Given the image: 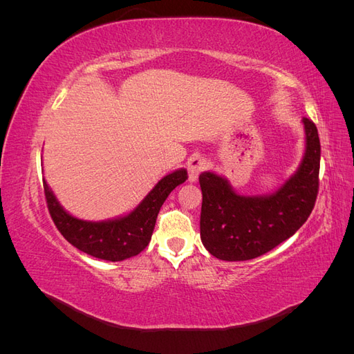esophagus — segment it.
<instances>
[{
	"label": "esophagus",
	"instance_id": "34e87169",
	"mask_svg": "<svg viewBox=\"0 0 354 354\" xmlns=\"http://www.w3.org/2000/svg\"><path fill=\"white\" fill-rule=\"evenodd\" d=\"M207 168V160L202 156H194L187 160V171H189V180L196 181L198 176Z\"/></svg>",
	"mask_w": 354,
	"mask_h": 354
}]
</instances>
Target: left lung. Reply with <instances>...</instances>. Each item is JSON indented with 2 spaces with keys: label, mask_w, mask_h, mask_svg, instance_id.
I'll list each match as a JSON object with an SVG mask.
<instances>
[{
  "label": "left lung",
  "mask_w": 354,
  "mask_h": 354,
  "mask_svg": "<svg viewBox=\"0 0 354 354\" xmlns=\"http://www.w3.org/2000/svg\"><path fill=\"white\" fill-rule=\"evenodd\" d=\"M306 153L297 173L267 196H241L227 180L202 173L201 241L226 261L252 260L273 250L303 226L319 192L320 142L315 122L303 118Z\"/></svg>",
  "instance_id": "left-lung-1"
}]
</instances>
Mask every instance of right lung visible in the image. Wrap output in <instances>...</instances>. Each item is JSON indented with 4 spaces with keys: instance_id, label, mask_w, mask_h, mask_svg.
<instances>
[{
    "instance_id": "1",
    "label": "right lung",
    "mask_w": 354,
    "mask_h": 354,
    "mask_svg": "<svg viewBox=\"0 0 354 354\" xmlns=\"http://www.w3.org/2000/svg\"><path fill=\"white\" fill-rule=\"evenodd\" d=\"M187 180L186 169H177L165 176L149 192L128 216L109 221H84L72 217L60 207L56 196L42 181L50 216L57 230L75 248L95 259L106 261H122L140 254L151 242L158 212L168 195Z\"/></svg>"
}]
</instances>
